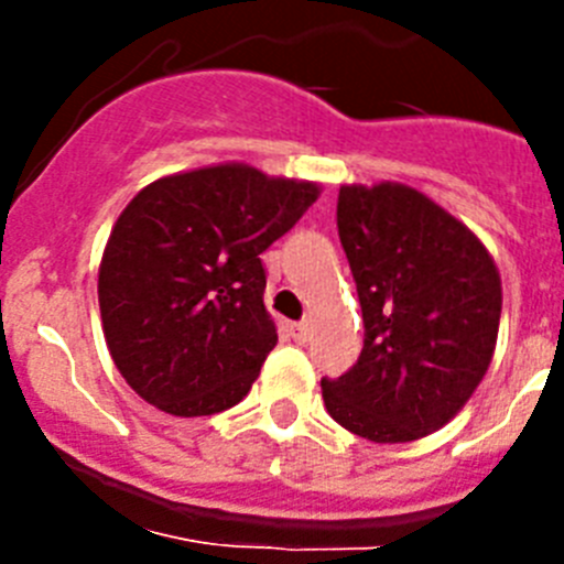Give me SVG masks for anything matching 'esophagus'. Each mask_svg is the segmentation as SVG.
<instances>
[{
	"instance_id": "esophagus-1",
	"label": "esophagus",
	"mask_w": 564,
	"mask_h": 564,
	"mask_svg": "<svg viewBox=\"0 0 564 564\" xmlns=\"http://www.w3.org/2000/svg\"><path fill=\"white\" fill-rule=\"evenodd\" d=\"M291 336L296 338L299 344H305L307 338H311V325H307V322H296V325H291Z\"/></svg>"
}]
</instances>
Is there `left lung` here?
<instances>
[{"label": "left lung", "instance_id": "1", "mask_svg": "<svg viewBox=\"0 0 564 564\" xmlns=\"http://www.w3.org/2000/svg\"><path fill=\"white\" fill-rule=\"evenodd\" d=\"M338 237L356 279L364 350L322 398L372 443L432 435L466 406L495 356L502 285L477 234L403 183L341 186Z\"/></svg>", "mask_w": 564, "mask_h": 564}]
</instances>
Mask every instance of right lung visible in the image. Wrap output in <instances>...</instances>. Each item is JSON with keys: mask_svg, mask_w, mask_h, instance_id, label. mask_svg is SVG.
I'll return each instance as SVG.
<instances>
[{"mask_svg": "<svg viewBox=\"0 0 564 564\" xmlns=\"http://www.w3.org/2000/svg\"><path fill=\"white\" fill-rule=\"evenodd\" d=\"M311 181L248 163L166 174L134 194L104 248L98 305L115 367L177 417L231 410L276 347L259 253L316 203Z\"/></svg>", "mask_w": 564, "mask_h": 564, "instance_id": "obj_1", "label": "right lung"}]
</instances>
